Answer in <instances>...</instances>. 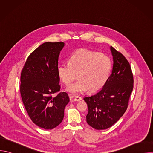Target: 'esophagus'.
Wrapping results in <instances>:
<instances>
[{
	"instance_id": "34e87169",
	"label": "esophagus",
	"mask_w": 153,
	"mask_h": 153,
	"mask_svg": "<svg viewBox=\"0 0 153 153\" xmlns=\"http://www.w3.org/2000/svg\"><path fill=\"white\" fill-rule=\"evenodd\" d=\"M82 99V97L79 96H76L75 97V98H74V100H76V101H80V100H81Z\"/></svg>"
}]
</instances>
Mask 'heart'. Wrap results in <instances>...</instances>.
I'll use <instances>...</instances> for the list:
<instances>
[{"label":"heart","mask_w":153,"mask_h":153,"mask_svg":"<svg viewBox=\"0 0 153 153\" xmlns=\"http://www.w3.org/2000/svg\"><path fill=\"white\" fill-rule=\"evenodd\" d=\"M113 63L110 57L99 52L79 49L69 59V63L59 65L57 73L62 81L70 84L77 76L79 79L68 87L74 93L89 90L96 92L102 89L110 76Z\"/></svg>","instance_id":"b5f03b06"}]
</instances>
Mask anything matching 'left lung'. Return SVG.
<instances>
[{
    "label": "left lung",
    "instance_id": "obj_1",
    "mask_svg": "<svg viewBox=\"0 0 153 153\" xmlns=\"http://www.w3.org/2000/svg\"><path fill=\"white\" fill-rule=\"evenodd\" d=\"M110 49L114 63L110 77L98 93L83 99L88 108L86 122L96 129L111 127L123 115L133 89L129 63L121 53Z\"/></svg>",
    "mask_w": 153,
    "mask_h": 153
}]
</instances>
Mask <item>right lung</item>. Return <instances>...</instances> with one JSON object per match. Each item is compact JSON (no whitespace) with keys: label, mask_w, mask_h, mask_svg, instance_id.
<instances>
[{"label":"right lung","mask_w":153,"mask_h":153,"mask_svg":"<svg viewBox=\"0 0 153 153\" xmlns=\"http://www.w3.org/2000/svg\"><path fill=\"white\" fill-rule=\"evenodd\" d=\"M63 47L62 42L43 43L29 55L21 71L20 91L24 106L33 123L45 129L62 122L70 101L67 93L60 92L57 73Z\"/></svg>","instance_id":"right-lung-1"}]
</instances>
